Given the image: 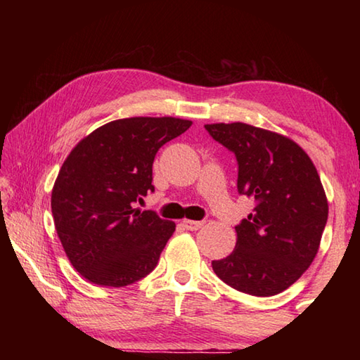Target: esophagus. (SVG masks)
<instances>
[{
    "mask_svg": "<svg viewBox=\"0 0 360 360\" xmlns=\"http://www.w3.org/2000/svg\"><path fill=\"white\" fill-rule=\"evenodd\" d=\"M203 221H191V219H184V221H182V225H184L187 230H198L203 227Z\"/></svg>",
    "mask_w": 360,
    "mask_h": 360,
    "instance_id": "1",
    "label": "esophagus"
}]
</instances>
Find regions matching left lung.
<instances>
[{"mask_svg":"<svg viewBox=\"0 0 360 360\" xmlns=\"http://www.w3.org/2000/svg\"><path fill=\"white\" fill-rule=\"evenodd\" d=\"M210 135L235 152L238 192L255 200L236 225V245L212 260L225 284L255 297L276 295L294 284L319 251L328 203L311 158L294 139L231 122L208 124Z\"/></svg>","mask_w":360,"mask_h":360,"instance_id":"1","label":"left lung"}]
</instances>
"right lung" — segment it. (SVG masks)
<instances>
[{"label":"right lung","mask_w":360,"mask_h":360,"mask_svg":"<svg viewBox=\"0 0 360 360\" xmlns=\"http://www.w3.org/2000/svg\"><path fill=\"white\" fill-rule=\"evenodd\" d=\"M191 125L178 117L112 120L66 157L52 188V216L66 257L89 283L124 288L155 268L176 224L133 203L154 192L157 150Z\"/></svg>","instance_id":"1"}]
</instances>
